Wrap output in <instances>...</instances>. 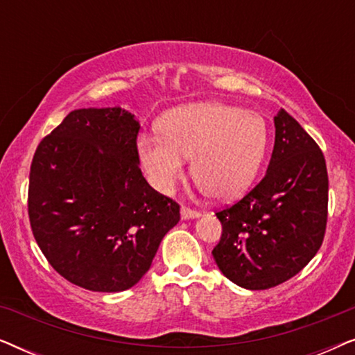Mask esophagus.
<instances>
[{
  "instance_id": "34e87169",
  "label": "esophagus",
  "mask_w": 355,
  "mask_h": 355,
  "mask_svg": "<svg viewBox=\"0 0 355 355\" xmlns=\"http://www.w3.org/2000/svg\"><path fill=\"white\" fill-rule=\"evenodd\" d=\"M198 216H200V213L196 211V210H191V208H187V207L181 208V218H182V220H192V218H198Z\"/></svg>"
}]
</instances>
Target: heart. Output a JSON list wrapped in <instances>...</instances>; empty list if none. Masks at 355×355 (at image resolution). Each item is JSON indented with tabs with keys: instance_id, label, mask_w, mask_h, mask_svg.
Masks as SVG:
<instances>
[{
	"instance_id": "b5f03b06",
	"label": "heart",
	"mask_w": 355,
	"mask_h": 355,
	"mask_svg": "<svg viewBox=\"0 0 355 355\" xmlns=\"http://www.w3.org/2000/svg\"><path fill=\"white\" fill-rule=\"evenodd\" d=\"M266 144L268 128L257 111L203 101L169 111L159 132L140 135L137 150L158 192L171 193L186 174L184 158H192V176L203 191L232 200L255 181Z\"/></svg>"
}]
</instances>
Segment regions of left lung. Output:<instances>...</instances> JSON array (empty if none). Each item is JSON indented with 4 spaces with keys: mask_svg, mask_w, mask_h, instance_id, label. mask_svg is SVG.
<instances>
[{
    "mask_svg": "<svg viewBox=\"0 0 355 355\" xmlns=\"http://www.w3.org/2000/svg\"><path fill=\"white\" fill-rule=\"evenodd\" d=\"M265 178L218 211L213 249L221 273L250 291L275 288L299 273L322 245L328 218L327 163L317 142L281 108Z\"/></svg>",
    "mask_w": 355,
    "mask_h": 355,
    "instance_id": "1",
    "label": "left lung"
}]
</instances>
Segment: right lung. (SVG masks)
I'll use <instances>...</instances> for the list:
<instances>
[{
    "label": "right lung",
    "instance_id": "obj_1",
    "mask_svg": "<svg viewBox=\"0 0 355 355\" xmlns=\"http://www.w3.org/2000/svg\"><path fill=\"white\" fill-rule=\"evenodd\" d=\"M139 121L119 106L74 110L38 144L28 179L33 237L69 283L119 293L147 273L179 205L145 181Z\"/></svg>",
    "mask_w": 355,
    "mask_h": 355
}]
</instances>
